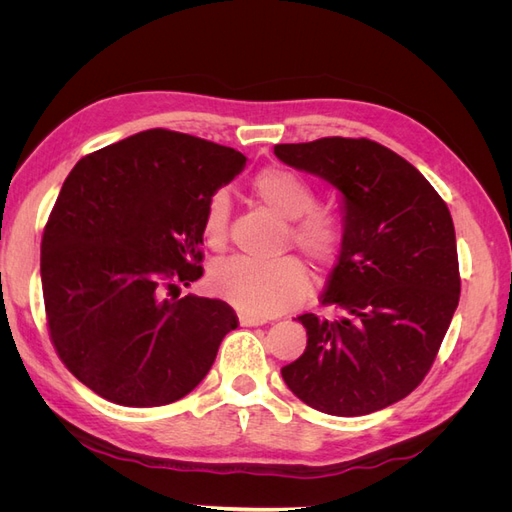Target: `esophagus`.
<instances>
[{"mask_svg": "<svg viewBox=\"0 0 512 512\" xmlns=\"http://www.w3.org/2000/svg\"><path fill=\"white\" fill-rule=\"evenodd\" d=\"M239 322H241V327H258V324H265L267 318L252 316V314H239Z\"/></svg>", "mask_w": 512, "mask_h": 512, "instance_id": "obj_1", "label": "esophagus"}]
</instances>
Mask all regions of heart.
Segmentation results:
<instances>
[{
  "label": "heart",
  "instance_id": "1",
  "mask_svg": "<svg viewBox=\"0 0 512 512\" xmlns=\"http://www.w3.org/2000/svg\"><path fill=\"white\" fill-rule=\"evenodd\" d=\"M252 194L260 205L288 222L292 245L318 271L329 269L344 247V222L329 207L314 205V190L301 175L282 166H267L252 179ZM228 198L213 194L203 209L200 235L213 252L228 243ZM211 290L245 314L273 316L299 305L309 288V275L301 260L230 258L211 269Z\"/></svg>",
  "mask_w": 512,
  "mask_h": 512
}]
</instances>
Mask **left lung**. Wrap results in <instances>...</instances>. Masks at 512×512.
I'll return each instance as SVG.
<instances>
[{
	"mask_svg": "<svg viewBox=\"0 0 512 512\" xmlns=\"http://www.w3.org/2000/svg\"><path fill=\"white\" fill-rule=\"evenodd\" d=\"M275 156L344 194L346 237L322 305L303 314L305 352L282 367L309 408L361 416L408 397L436 361L459 303L451 211L395 151L369 138L275 145Z\"/></svg>",
	"mask_w": 512,
	"mask_h": 512,
	"instance_id": "left-lung-1",
	"label": "left lung"
}]
</instances>
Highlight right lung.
Here are the masks:
<instances>
[{
    "mask_svg": "<svg viewBox=\"0 0 512 512\" xmlns=\"http://www.w3.org/2000/svg\"><path fill=\"white\" fill-rule=\"evenodd\" d=\"M245 160L153 128L70 170L42 232L44 312L61 363L100 397L130 408L173 404L239 327L228 303L179 299V286L203 275L205 203Z\"/></svg>",
    "mask_w": 512,
    "mask_h": 512,
    "instance_id": "add662e5",
    "label": "right lung"
}]
</instances>
